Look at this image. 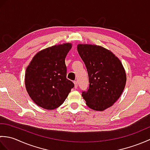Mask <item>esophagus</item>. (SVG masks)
Returning <instances> with one entry per match:
<instances>
[{"label": "esophagus", "instance_id": "esophagus-1", "mask_svg": "<svg viewBox=\"0 0 150 150\" xmlns=\"http://www.w3.org/2000/svg\"><path fill=\"white\" fill-rule=\"evenodd\" d=\"M74 84H75V88H77L78 87V82L77 81H74Z\"/></svg>", "mask_w": 150, "mask_h": 150}]
</instances>
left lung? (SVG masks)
<instances>
[{
  "instance_id": "1",
  "label": "left lung",
  "mask_w": 150,
  "mask_h": 150,
  "mask_svg": "<svg viewBox=\"0 0 150 150\" xmlns=\"http://www.w3.org/2000/svg\"><path fill=\"white\" fill-rule=\"evenodd\" d=\"M77 50L86 67L89 88L82 92L87 106L103 111L122 94L126 75L122 63L110 51L99 46L79 44Z\"/></svg>"
}]
</instances>
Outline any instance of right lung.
I'll return each instance as SVG.
<instances>
[{
    "label": "right lung",
    "mask_w": 150,
    "mask_h": 150,
    "mask_svg": "<svg viewBox=\"0 0 150 150\" xmlns=\"http://www.w3.org/2000/svg\"><path fill=\"white\" fill-rule=\"evenodd\" d=\"M71 48L66 43L37 53L26 69L25 84L30 97L38 106L53 110L60 106L74 84L66 78L65 59Z\"/></svg>",
    "instance_id": "obj_1"
}]
</instances>
